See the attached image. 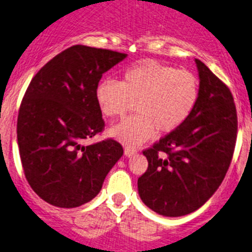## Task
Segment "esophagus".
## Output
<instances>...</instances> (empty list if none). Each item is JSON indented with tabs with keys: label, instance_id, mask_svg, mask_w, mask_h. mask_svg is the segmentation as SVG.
<instances>
[{
	"label": "esophagus",
	"instance_id": "obj_1",
	"mask_svg": "<svg viewBox=\"0 0 252 252\" xmlns=\"http://www.w3.org/2000/svg\"><path fill=\"white\" fill-rule=\"evenodd\" d=\"M136 152H137V150H136L135 147H130V146L125 147V155H126L127 158H131V156H133Z\"/></svg>",
	"mask_w": 252,
	"mask_h": 252
}]
</instances>
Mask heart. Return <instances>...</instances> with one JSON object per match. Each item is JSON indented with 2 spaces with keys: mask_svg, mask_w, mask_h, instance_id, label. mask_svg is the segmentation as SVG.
<instances>
[{
  "mask_svg": "<svg viewBox=\"0 0 252 252\" xmlns=\"http://www.w3.org/2000/svg\"><path fill=\"white\" fill-rule=\"evenodd\" d=\"M200 85L192 72L151 60L132 64L121 81L103 80L96 87V102L103 116L121 119L132 108L137 114L111 128V135L136 146L154 135L171 132L192 114Z\"/></svg>",
  "mask_w": 252,
  "mask_h": 252,
  "instance_id": "heart-1",
  "label": "heart"
}]
</instances>
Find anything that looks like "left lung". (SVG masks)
I'll list each match as a JSON object with an SVG mask.
<instances>
[{
	"label": "left lung",
	"instance_id": "obj_1",
	"mask_svg": "<svg viewBox=\"0 0 252 252\" xmlns=\"http://www.w3.org/2000/svg\"><path fill=\"white\" fill-rule=\"evenodd\" d=\"M200 97L189 119L144 150L149 167L138 177L144 204L162 216L196 211L214 195L231 163L237 114L226 84L196 60Z\"/></svg>",
	"mask_w": 252,
	"mask_h": 252
}]
</instances>
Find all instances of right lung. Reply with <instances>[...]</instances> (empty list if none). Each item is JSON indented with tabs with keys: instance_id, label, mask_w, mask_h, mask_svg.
<instances>
[{
	"instance_id": "right-lung-1",
	"label": "right lung",
	"mask_w": 252,
	"mask_h": 252,
	"mask_svg": "<svg viewBox=\"0 0 252 252\" xmlns=\"http://www.w3.org/2000/svg\"><path fill=\"white\" fill-rule=\"evenodd\" d=\"M127 56L75 45L41 68L30 82L17 117V142L32 190L57 207H77L100 192L124 154L114 138L84 146L105 128L96 87L106 71Z\"/></svg>"
}]
</instances>
